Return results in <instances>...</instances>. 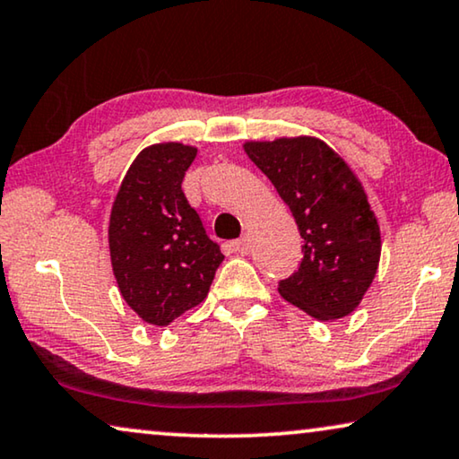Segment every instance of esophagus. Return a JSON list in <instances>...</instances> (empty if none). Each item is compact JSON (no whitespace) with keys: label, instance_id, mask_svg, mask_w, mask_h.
Instances as JSON below:
<instances>
[{"label":"esophagus","instance_id":"34e87169","mask_svg":"<svg viewBox=\"0 0 459 459\" xmlns=\"http://www.w3.org/2000/svg\"><path fill=\"white\" fill-rule=\"evenodd\" d=\"M231 246H234V250L238 252V255H248V252L252 250V242H250V236H242L240 240L231 242Z\"/></svg>","mask_w":459,"mask_h":459}]
</instances>
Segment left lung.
<instances>
[{
    "instance_id": "left-lung-1",
    "label": "left lung",
    "mask_w": 459,
    "mask_h": 459,
    "mask_svg": "<svg viewBox=\"0 0 459 459\" xmlns=\"http://www.w3.org/2000/svg\"><path fill=\"white\" fill-rule=\"evenodd\" d=\"M244 152L275 186L304 240L300 267L279 294L316 321L351 315L381 261V228L362 182L315 136L246 141Z\"/></svg>"
}]
</instances>
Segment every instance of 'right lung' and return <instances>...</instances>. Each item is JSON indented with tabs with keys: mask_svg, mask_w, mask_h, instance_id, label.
Returning <instances> with one entry per match:
<instances>
[{
	"mask_svg": "<svg viewBox=\"0 0 459 459\" xmlns=\"http://www.w3.org/2000/svg\"><path fill=\"white\" fill-rule=\"evenodd\" d=\"M196 152L182 143L143 149L111 204L108 240L119 294L155 327L198 307L223 261L182 192Z\"/></svg>",
	"mask_w": 459,
	"mask_h": 459,
	"instance_id": "1",
	"label": "right lung"
}]
</instances>
